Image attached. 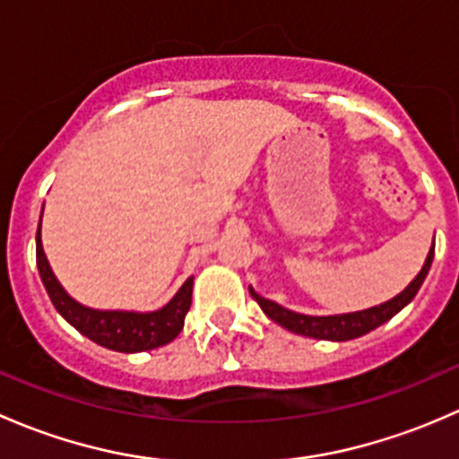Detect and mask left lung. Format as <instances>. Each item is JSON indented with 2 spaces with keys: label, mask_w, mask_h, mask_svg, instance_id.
<instances>
[{
  "label": "left lung",
  "mask_w": 459,
  "mask_h": 459,
  "mask_svg": "<svg viewBox=\"0 0 459 459\" xmlns=\"http://www.w3.org/2000/svg\"><path fill=\"white\" fill-rule=\"evenodd\" d=\"M433 253H435V244L430 247L427 259H424L422 271L411 280V284L406 286L402 293H397L395 298H391L388 302L377 304V307L364 308V311L340 313V316H304V313H295L290 311V308H284L281 304L273 302V299L262 298V295L253 290V286H248V293L253 295V299L259 304V308H262L273 322L284 326L286 331L298 333V335H304V337H316V340H328V342L355 340V337H362L367 335V333H371L373 328L382 326L384 322H388L393 316H397L406 304H411V299L418 295L422 281L427 280L430 264H433Z\"/></svg>",
  "instance_id": "obj_1"
}]
</instances>
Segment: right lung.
Here are the masks:
<instances>
[{
	"instance_id": "obj_1",
	"label": "right lung",
	"mask_w": 459,
	"mask_h": 459,
	"mask_svg": "<svg viewBox=\"0 0 459 459\" xmlns=\"http://www.w3.org/2000/svg\"><path fill=\"white\" fill-rule=\"evenodd\" d=\"M35 248L39 277L53 307L73 328H77L82 335H86L95 344L110 351H119V353H142V351H152L169 344L182 333L184 317L191 308L193 280H195L193 275L157 311H101V308L84 307L77 299H73L66 293V289L59 284L53 268H50L48 257H46L44 247H41V217Z\"/></svg>"
}]
</instances>
